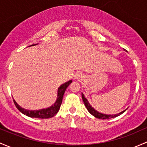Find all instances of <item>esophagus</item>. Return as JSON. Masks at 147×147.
Returning <instances> with one entry per match:
<instances>
[{"instance_id":"34e87169","label":"esophagus","mask_w":147,"mask_h":147,"mask_svg":"<svg viewBox=\"0 0 147 147\" xmlns=\"http://www.w3.org/2000/svg\"><path fill=\"white\" fill-rule=\"evenodd\" d=\"M82 78V75L81 73H79V72H77L76 74L75 75V79L76 80H81Z\"/></svg>"}]
</instances>
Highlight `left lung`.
I'll list each match as a JSON object with an SVG mask.
<instances>
[{
    "label": "left lung",
    "mask_w": 147,
    "mask_h": 147,
    "mask_svg": "<svg viewBox=\"0 0 147 147\" xmlns=\"http://www.w3.org/2000/svg\"><path fill=\"white\" fill-rule=\"evenodd\" d=\"M82 97L83 102H84V105H85L86 109H87L88 111H89V112L92 115H94L95 118H99V119H103V120H104V119L113 118H115V117L118 116V115H121L122 113H124L125 111L127 110V109H125V110H124L123 111H122V112L119 113H118V114H115V115H110V114H109V115H108V114L102 113H100V112H98V111H97L96 110H95V109H94V108L91 106V104L89 103L88 100L85 98V96H84V95L82 93Z\"/></svg>",
    "instance_id": "1"
}]
</instances>
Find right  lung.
Here are the masks:
<instances>
[{
  "label": "right lung",
  "instance_id": "add662e5",
  "mask_svg": "<svg viewBox=\"0 0 147 147\" xmlns=\"http://www.w3.org/2000/svg\"><path fill=\"white\" fill-rule=\"evenodd\" d=\"M37 44H32V45L29 46H35V45H37ZM72 80H69V81L67 82L61 84V85L58 87V92H57V94H57L56 101H55V103H54L52 106H51L49 108L40 109V110L31 111V110H27V109H24V108H22L21 106H19L18 103L13 99L14 103H15L17 109L20 111L22 113L27 115V116L30 117V118H42V119L52 118V117H53L54 115L58 112V111H59L60 107H61V105L62 103V101H63V95H64L67 86L72 83Z\"/></svg>",
  "mask_w": 147,
  "mask_h": 147
}]
</instances>
